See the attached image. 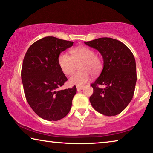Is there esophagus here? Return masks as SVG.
Instances as JSON below:
<instances>
[{
    "mask_svg": "<svg viewBox=\"0 0 153 153\" xmlns=\"http://www.w3.org/2000/svg\"><path fill=\"white\" fill-rule=\"evenodd\" d=\"M83 86H81V85H77L76 86V89H77V91H80L81 90L83 89Z\"/></svg>",
    "mask_w": 153,
    "mask_h": 153,
    "instance_id": "esophagus-1",
    "label": "esophagus"
}]
</instances>
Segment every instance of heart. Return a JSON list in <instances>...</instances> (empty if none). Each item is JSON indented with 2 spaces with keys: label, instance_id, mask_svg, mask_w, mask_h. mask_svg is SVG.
<instances>
[{
  "label": "heart",
  "instance_id": "obj_1",
  "mask_svg": "<svg viewBox=\"0 0 153 153\" xmlns=\"http://www.w3.org/2000/svg\"><path fill=\"white\" fill-rule=\"evenodd\" d=\"M70 56L61 53L58 56V63L65 74L70 75L74 72L79 65V72L70 76L69 83L71 85H82L90 79L91 74L97 76L103 69V62L99 56L96 55L91 48L79 46L70 50Z\"/></svg>",
  "mask_w": 153,
  "mask_h": 153
}]
</instances>
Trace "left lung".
<instances>
[{
  "mask_svg": "<svg viewBox=\"0 0 153 153\" xmlns=\"http://www.w3.org/2000/svg\"><path fill=\"white\" fill-rule=\"evenodd\" d=\"M84 43L98 50L104 60L101 74L91 85L93 88L91 105L104 116H116L127 107L134 93L137 77L133 53L125 44L110 37ZM101 85L103 89L99 87Z\"/></svg>",
  "mask_w": 153,
  "mask_h": 153,
  "instance_id": "8db88e82",
  "label": "left lung"
}]
</instances>
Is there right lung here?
Listing matches in <instances>:
<instances>
[{
    "instance_id": "right-lung-1",
    "label": "right lung",
    "mask_w": 153,
    "mask_h": 153,
    "mask_svg": "<svg viewBox=\"0 0 153 153\" xmlns=\"http://www.w3.org/2000/svg\"><path fill=\"white\" fill-rule=\"evenodd\" d=\"M72 45L73 42L45 37L33 43L24 56L21 76L25 96L35 114L45 120H60L72 107L76 88L59 89L68 79L58 58Z\"/></svg>"
}]
</instances>
